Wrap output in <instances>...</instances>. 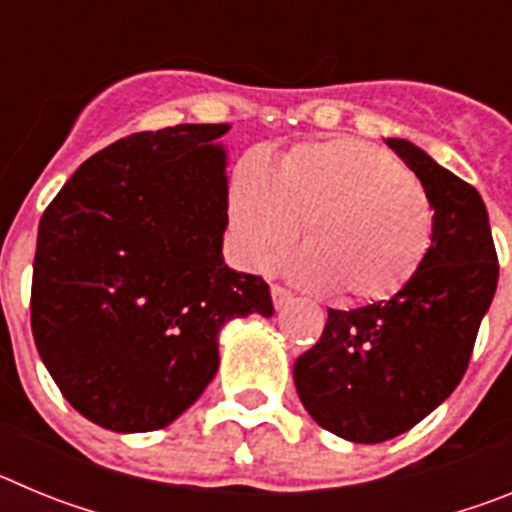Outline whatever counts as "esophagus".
<instances>
[{"instance_id": "1", "label": "esophagus", "mask_w": 512, "mask_h": 512, "mask_svg": "<svg viewBox=\"0 0 512 512\" xmlns=\"http://www.w3.org/2000/svg\"><path fill=\"white\" fill-rule=\"evenodd\" d=\"M271 300H274V307H277V310H282L284 305H289V302H292V292L284 287H279V284H274V287H271Z\"/></svg>"}]
</instances>
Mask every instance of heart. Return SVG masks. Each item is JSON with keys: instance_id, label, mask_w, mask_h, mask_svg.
Segmentation results:
<instances>
[{"instance_id": "obj_1", "label": "heart", "mask_w": 512, "mask_h": 512, "mask_svg": "<svg viewBox=\"0 0 512 512\" xmlns=\"http://www.w3.org/2000/svg\"><path fill=\"white\" fill-rule=\"evenodd\" d=\"M228 215L243 264L266 271L295 246L292 274L351 302L400 292L433 243V205L382 148L351 138L307 143L277 169L248 156L230 182Z\"/></svg>"}]
</instances>
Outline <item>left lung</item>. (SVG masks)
I'll return each instance as SVG.
<instances>
[{
	"instance_id": "1",
	"label": "left lung",
	"mask_w": 512,
	"mask_h": 512,
	"mask_svg": "<svg viewBox=\"0 0 512 512\" xmlns=\"http://www.w3.org/2000/svg\"><path fill=\"white\" fill-rule=\"evenodd\" d=\"M387 146L431 200V251L390 300L328 310L320 341L295 361L297 395L312 420L354 443L410 431L456 390L500 271L477 189L410 140L387 138Z\"/></svg>"
}]
</instances>
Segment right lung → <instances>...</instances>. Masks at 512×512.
I'll use <instances>...</instances> for the list:
<instances>
[{
    "label": "right lung",
    "mask_w": 512,
    "mask_h": 512,
    "mask_svg": "<svg viewBox=\"0 0 512 512\" xmlns=\"http://www.w3.org/2000/svg\"><path fill=\"white\" fill-rule=\"evenodd\" d=\"M230 125H174L117 140L45 207L30 323L66 400L115 433L174 423L220 364L217 336L269 284L225 264Z\"/></svg>",
    "instance_id": "right-lung-1"
}]
</instances>
